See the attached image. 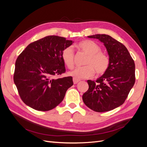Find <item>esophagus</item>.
<instances>
[{"instance_id":"esophagus-1","label":"esophagus","mask_w":147,"mask_h":147,"mask_svg":"<svg viewBox=\"0 0 147 147\" xmlns=\"http://www.w3.org/2000/svg\"><path fill=\"white\" fill-rule=\"evenodd\" d=\"M80 81V80H78V79H77V78H73V82H74V84H77V83H78Z\"/></svg>"}]
</instances>
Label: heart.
Masks as SVG:
<instances>
[{
	"mask_svg": "<svg viewBox=\"0 0 147 147\" xmlns=\"http://www.w3.org/2000/svg\"><path fill=\"white\" fill-rule=\"evenodd\" d=\"M77 47L80 50L85 53L88 57L85 66L77 67L70 71L69 75L77 79L90 78L95 74H104L108 70L110 60L108 56L101 52V48L96 43L90 40L79 42ZM61 57L64 63L69 69L74 66V51L72 47L65 48L62 51Z\"/></svg>",
	"mask_w": 147,
	"mask_h": 147,
	"instance_id": "b5f03b06",
	"label": "heart"
}]
</instances>
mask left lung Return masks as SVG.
I'll return each mask as SVG.
<instances>
[{"label": "left lung", "instance_id": "1", "mask_svg": "<svg viewBox=\"0 0 147 147\" xmlns=\"http://www.w3.org/2000/svg\"><path fill=\"white\" fill-rule=\"evenodd\" d=\"M104 43L109 56L108 70L96 82L88 80L83 100L97 112L112 110L121 105L135 83V63L123 44L106 34L88 36Z\"/></svg>", "mask_w": 147, "mask_h": 147}]
</instances>
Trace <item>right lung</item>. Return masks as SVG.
<instances>
[{
	"instance_id": "right-lung-1",
	"label": "right lung",
	"mask_w": 147,
	"mask_h": 147,
	"mask_svg": "<svg viewBox=\"0 0 147 147\" xmlns=\"http://www.w3.org/2000/svg\"><path fill=\"white\" fill-rule=\"evenodd\" d=\"M72 43L50 35L30 43L18 57L13 80L24 104L38 111H48L63 101L73 85L72 77H55L65 72L61 53Z\"/></svg>"
}]
</instances>
